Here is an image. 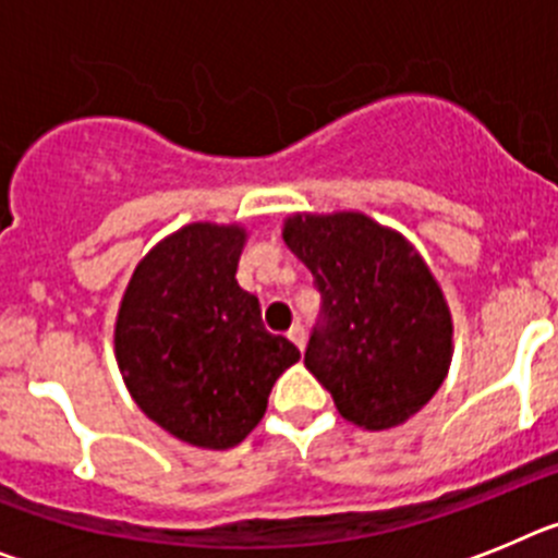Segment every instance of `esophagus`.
<instances>
[{"mask_svg":"<svg viewBox=\"0 0 558 558\" xmlns=\"http://www.w3.org/2000/svg\"><path fill=\"white\" fill-rule=\"evenodd\" d=\"M289 341H294V344H298V350H305V330H303V325H291Z\"/></svg>","mask_w":558,"mask_h":558,"instance_id":"obj_1","label":"esophagus"}]
</instances>
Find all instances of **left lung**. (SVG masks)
Returning <instances> with one entry per match:
<instances>
[{
  "instance_id": "1",
  "label": "left lung",
  "mask_w": 558,
  "mask_h": 558,
  "mask_svg": "<svg viewBox=\"0 0 558 558\" xmlns=\"http://www.w3.org/2000/svg\"><path fill=\"white\" fill-rule=\"evenodd\" d=\"M283 242L323 294L308 373L348 423L403 425L434 398L453 359V316L425 258L361 210L291 214Z\"/></svg>"
}]
</instances>
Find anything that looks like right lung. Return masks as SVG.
Returning a JSON list of instances; mask_svg holds the SVG:
<instances>
[{"instance_id":"add662e5","label":"right lung","mask_w":558,"mask_h":558,"mask_svg":"<svg viewBox=\"0 0 558 558\" xmlns=\"http://www.w3.org/2000/svg\"><path fill=\"white\" fill-rule=\"evenodd\" d=\"M244 244L242 225H185L138 260L119 303L113 350L130 398L194 448L247 439L275 380L300 361L235 280Z\"/></svg>"}]
</instances>
